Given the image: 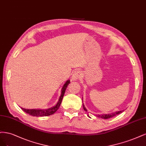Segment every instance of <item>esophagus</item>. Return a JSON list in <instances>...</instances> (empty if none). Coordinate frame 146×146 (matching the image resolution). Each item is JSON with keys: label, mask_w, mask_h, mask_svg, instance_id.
<instances>
[{"label": "esophagus", "mask_w": 146, "mask_h": 146, "mask_svg": "<svg viewBox=\"0 0 146 146\" xmlns=\"http://www.w3.org/2000/svg\"><path fill=\"white\" fill-rule=\"evenodd\" d=\"M81 72L79 71V70H76L74 71L72 74V79L73 81H76L77 79H79L81 77Z\"/></svg>", "instance_id": "34e87169"}]
</instances>
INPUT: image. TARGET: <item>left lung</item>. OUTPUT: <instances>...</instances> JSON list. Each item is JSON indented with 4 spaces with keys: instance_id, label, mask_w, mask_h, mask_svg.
Returning a JSON list of instances; mask_svg holds the SVG:
<instances>
[{
    "instance_id": "1",
    "label": "left lung",
    "mask_w": 146,
    "mask_h": 146,
    "mask_svg": "<svg viewBox=\"0 0 146 146\" xmlns=\"http://www.w3.org/2000/svg\"><path fill=\"white\" fill-rule=\"evenodd\" d=\"M82 106H83V108H84V110H85L86 111H87V109H86V108L85 107V106H84V104H82ZM123 111H116V112L108 114V115H107H107H96V116L98 117H101V118H102V119H109V118H110V117H113V116H116V115H117L123 112Z\"/></svg>"
}]
</instances>
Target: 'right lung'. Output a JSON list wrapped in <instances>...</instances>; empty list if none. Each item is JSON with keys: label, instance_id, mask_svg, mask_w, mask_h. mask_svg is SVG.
<instances>
[{"label": "right lung", "instance_id": "obj_1", "mask_svg": "<svg viewBox=\"0 0 146 146\" xmlns=\"http://www.w3.org/2000/svg\"><path fill=\"white\" fill-rule=\"evenodd\" d=\"M70 83V80H68V81H67V82L65 83V84L62 88V90H61V95L59 98V100L55 106H54L53 107H51V108H50V109H46V110L25 109H23V108L21 107L22 110L23 111H24L25 112H26L27 113L29 114L31 116H49V115H51L54 113L59 109V108L61 104V102H62V100L63 99L65 92V90H66L67 87Z\"/></svg>", "mask_w": 146, "mask_h": 146}]
</instances>
